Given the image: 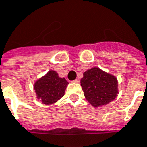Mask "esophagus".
<instances>
[{
    "label": "esophagus",
    "instance_id": "1",
    "mask_svg": "<svg viewBox=\"0 0 147 147\" xmlns=\"http://www.w3.org/2000/svg\"><path fill=\"white\" fill-rule=\"evenodd\" d=\"M73 83H79V82H80V80H78V79H76V80H73Z\"/></svg>",
    "mask_w": 147,
    "mask_h": 147
}]
</instances>
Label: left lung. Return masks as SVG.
I'll list each match as a JSON object with an SVG mask.
<instances>
[{"instance_id": "8db88e82", "label": "left lung", "mask_w": 147, "mask_h": 147, "mask_svg": "<svg viewBox=\"0 0 147 147\" xmlns=\"http://www.w3.org/2000/svg\"><path fill=\"white\" fill-rule=\"evenodd\" d=\"M80 83L85 98L94 107L107 105L118 93L117 78L98 67L86 71Z\"/></svg>"}]
</instances>
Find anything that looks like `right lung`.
<instances>
[{"label":"right lung","instance_id":"1","mask_svg":"<svg viewBox=\"0 0 147 147\" xmlns=\"http://www.w3.org/2000/svg\"><path fill=\"white\" fill-rule=\"evenodd\" d=\"M68 82L65 78H60L54 71H49L44 76L38 79L34 84L37 98L45 105L57 102L64 96Z\"/></svg>","mask_w":147,"mask_h":147}]
</instances>
